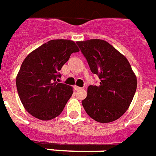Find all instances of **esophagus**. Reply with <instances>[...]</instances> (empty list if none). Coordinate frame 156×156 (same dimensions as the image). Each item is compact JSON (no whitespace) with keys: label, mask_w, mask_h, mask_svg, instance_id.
<instances>
[{"label":"esophagus","mask_w":156,"mask_h":156,"mask_svg":"<svg viewBox=\"0 0 156 156\" xmlns=\"http://www.w3.org/2000/svg\"><path fill=\"white\" fill-rule=\"evenodd\" d=\"M74 89L76 90V91H78V90H80V89H82V87H78V86H74Z\"/></svg>","instance_id":"1"}]
</instances>
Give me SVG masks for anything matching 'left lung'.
<instances>
[{
    "instance_id": "obj_1",
    "label": "left lung",
    "mask_w": 156,
    "mask_h": 156,
    "mask_svg": "<svg viewBox=\"0 0 156 156\" xmlns=\"http://www.w3.org/2000/svg\"><path fill=\"white\" fill-rule=\"evenodd\" d=\"M91 71L100 78V85L87 87L82 101L88 116L101 123L116 121L125 113L136 93V77L126 58L102 40L78 41Z\"/></svg>"
}]
</instances>
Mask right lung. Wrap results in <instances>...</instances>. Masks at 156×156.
I'll use <instances>...</instances> for the list:
<instances>
[{"mask_svg":"<svg viewBox=\"0 0 156 156\" xmlns=\"http://www.w3.org/2000/svg\"><path fill=\"white\" fill-rule=\"evenodd\" d=\"M78 51L72 40H53L27 55L17 74L16 87L23 106L30 115L42 121L60 115L73 88L56 79L71 54Z\"/></svg>","mask_w":156,"mask_h":156,"instance_id":"1","label":"right lung"}]
</instances>
